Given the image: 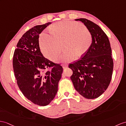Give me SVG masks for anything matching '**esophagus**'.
I'll return each mask as SVG.
<instances>
[{
  "label": "esophagus",
  "mask_w": 126,
  "mask_h": 126,
  "mask_svg": "<svg viewBox=\"0 0 126 126\" xmlns=\"http://www.w3.org/2000/svg\"><path fill=\"white\" fill-rule=\"evenodd\" d=\"M67 67H68V65H63V69H66Z\"/></svg>",
  "instance_id": "34e87169"
}]
</instances>
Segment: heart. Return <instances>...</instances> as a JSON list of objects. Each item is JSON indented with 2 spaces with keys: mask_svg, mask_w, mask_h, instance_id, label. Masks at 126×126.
Returning a JSON list of instances; mask_svg holds the SVG:
<instances>
[{
  "mask_svg": "<svg viewBox=\"0 0 126 126\" xmlns=\"http://www.w3.org/2000/svg\"><path fill=\"white\" fill-rule=\"evenodd\" d=\"M50 33L42 32L39 45L42 53L51 60L61 50L65 52L55 58L56 62H70L87 52L93 41V36L84 24L72 21H62L49 27Z\"/></svg>",
  "mask_w": 126,
  "mask_h": 126,
  "instance_id": "heart-1",
  "label": "heart"
}]
</instances>
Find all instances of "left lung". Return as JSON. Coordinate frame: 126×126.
<instances>
[{"instance_id":"left-lung-1","label":"left lung","mask_w":126,"mask_h":126,"mask_svg":"<svg viewBox=\"0 0 126 126\" xmlns=\"http://www.w3.org/2000/svg\"><path fill=\"white\" fill-rule=\"evenodd\" d=\"M83 23L93 36L88 51L80 60L70 63V79L75 90L87 99L102 94L111 82L113 69L112 50L109 39L100 28L86 19H75Z\"/></svg>"}]
</instances>
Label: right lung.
<instances>
[{
    "mask_svg": "<svg viewBox=\"0 0 126 126\" xmlns=\"http://www.w3.org/2000/svg\"><path fill=\"white\" fill-rule=\"evenodd\" d=\"M51 23L36 26L24 33L13 56V70L19 89L28 99L39 106L47 105L54 98L63 72L60 64L45 58L40 50L39 35Z\"/></svg>",
    "mask_w": 126,
    "mask_h": 126,
    "instance_id": "add662e5",
    "label": "right lung"
}]
</instances>
